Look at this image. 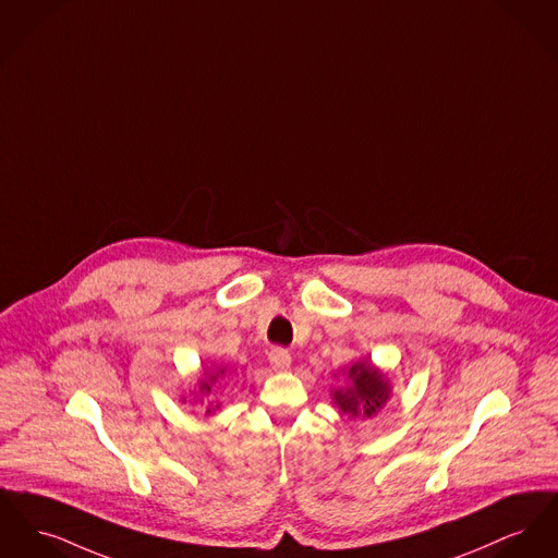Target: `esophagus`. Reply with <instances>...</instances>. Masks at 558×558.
Returning <instances> with one entry per match:
<instances>
[{"mask_svg":"<svg viewBox=\"0 0 558 558\" xmlns=\"http://www.w3.org/2000/svg\"><path fill=\"white\" fill-rule=\"evenodd\" d=\"M267 359H269V364H271L274 371H287V368H291V354H289V350H284V348H280V345L271 348Z\"/></svg>","mask_w":558,"mask_h":558,"instance_id":"1","label":"esophagus"}]
</instances>
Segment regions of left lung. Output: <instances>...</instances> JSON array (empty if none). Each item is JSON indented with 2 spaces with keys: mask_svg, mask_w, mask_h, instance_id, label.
Wrapping results in <instances>:
<instances>
[{
  "mask_svg": "<svg viewBox=\"0 0 558 558\" xmlns=\"http://www.w3.org/2000/svg\"><path fill=\"white\" fill-rule=\"evenodd\" d=\"M350 377H352V386L345 392H335V402L337 407L345 413V415H366L371 417L373 413H377L388 396L390 388L388 381H384V375L373 368L368 362H359L350 368Z\"/></svg>",
  "mask_w": 558,
  "mask_h": 558,
  "instance_id": "8db88e82",
  "label": "left lung"
}]
</instances>
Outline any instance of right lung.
<instances>
[{"label":"right lung","mask_w":558,"mask_h":558,"mask_svg":"<svg viewBox=\"0 0 558 558\" xmlns=\"http://www.w3.org/2000/svg\"><path fill=\"white\" fill-rule=\"evenodd\" d=\"M221 373H223V371H221ZM217 377H219V373H217V375H210V381H213V379H217ZM199 390H202V392H210V386H208V384H202V386H199Z\"/></svg>","instance_id":"right-lung-1"}]
</instances>
